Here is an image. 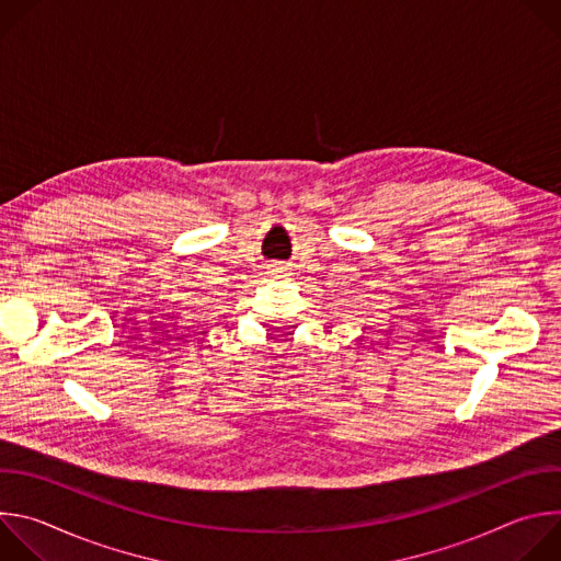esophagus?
<instances>
[{
    "instance_id": "obj_1",
    "label": "esophagus",
    "mask_w": 561,
    "mask_h": 561,
    "mask_svg": "<svg viewBox=\"0 0 561 561\" xmlns=\"http://www.w3.org/2000/svg\"><path fill=\"white\" fill-rule=\"evenodd\" d=\"M282 268H284V266H275V268H273V273H279Z\"/></svg>"
}]
</instances>
